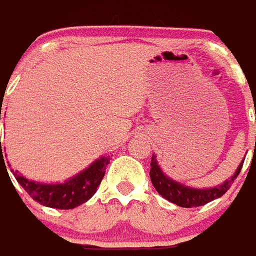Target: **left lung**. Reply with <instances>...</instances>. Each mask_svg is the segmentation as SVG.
<instances>
[{
  "mask_svg": "<svg viewBox=\"0 0 256 256\" xmlns=\"http://www.w3.org/2000/svg\"><path fill=\"white\" fill-rule=\"evenodd\" d=\"M242 162H244V160L241 161L240 166H237L234 174L228 180L220 183L219 186L210 188V189H194V188L184 186L182 183L176 182V180L166 176V174L161 171L160 166H158V162L156 160V156H153L152 157V162H150V179H152L154 189L157 190L158 194L162 196L166 200L171 201L174 204L183 206V208H193V206H204L206 202H210V201L219 198L220 196H224L230 189V186H232V183L234 182L236 178L238 176Z\"/></svg>",
  "mask_w": 256,
  "mask_h": 256,
  "instance_id": "left-lung-1",
  "label": "left lung"
}]
</instances>
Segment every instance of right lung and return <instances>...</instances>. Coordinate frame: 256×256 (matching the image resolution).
<instances>
[{
	"mask_svg": "<svg viewBox=\"0 0 256 256\" xmlns=\"http://www.w3.org/2000/svg\"><path fill=\"white\" fill-rule=\"evenodd\" d=\"M2 108V102H1ZM110 162L108 156H103L95 160L86 170L81 171L73 178L67 179L63 183H40L24 178L19 171L14 172L16 180L23 189L32 196V200L41 206H50L56 210H73L76 206L84 204L95 194L99 184L102 182L106 166ZM5 166L1 148V168ZM6 170V166H5ZM8 174V171H6Z\"/></svg>",
	"mask_w": 256,
	"mask_h": 256,
	"instance_id": "obj_1",
	"label": "right lung"
}]
</instances>
